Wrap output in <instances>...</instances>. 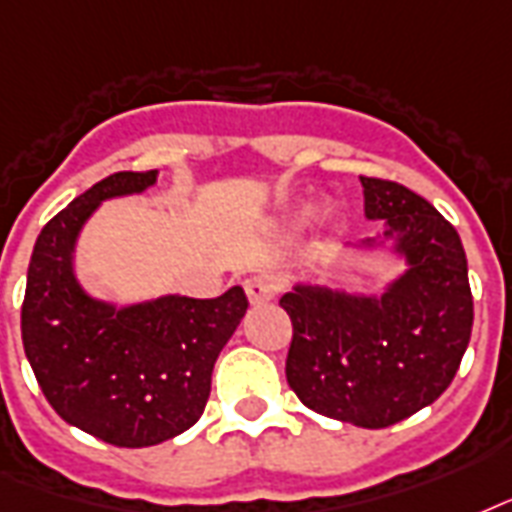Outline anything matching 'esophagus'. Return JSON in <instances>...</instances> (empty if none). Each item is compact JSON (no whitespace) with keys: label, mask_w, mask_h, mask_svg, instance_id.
<instances>
[{"label":"esophagus","mask_w":512,"mask_h":512,"mask_svg":"<svg viewBox=\"0 0 512 512\" xmlns=\"http://www.w3.org/2000/svg\"><path fill=\"white\" fill-rule=\"evenodd\" d=\"M245 296L251 304H267L275 299V280L267 275H253L245 280Z\"/></svg>","instance_id":"34e87169"}]
</instances>
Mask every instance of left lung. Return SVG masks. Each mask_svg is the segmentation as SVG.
<instances>
[{
  "mask_svg": "<svg viewBox=\"0 0 512 512\" xmlns=\"http://www.w3.org/2000/svg\"><path fill=\"white\" fill-rule=\"evenodd\" d=\"M376 237L347 243L403 269L382 293L296 283L280 299L293 323L285 376L323 417L379 430L443 395L470 342L473 296L457 229L406 186L360 176Z\"/></svg>",
  "mask_w": 512,
  "mask_h": 512,
  "instance_id": "left-lung-1",
  "label": "left lung"
}]
</instances>
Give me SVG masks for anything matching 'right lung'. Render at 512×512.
Returning <instances> with one entry per match:
<instances>
[{
  "label": "right lung",
  "mask_w": 512,
  "mask_h": 512,
  "mask_svg": "<svg viewBox=\"0 0 512 512\" xmlns=\"http://www.w3.org/2000/svg\"><path fill=\"white\" fill-rule=\"evenodd\" d=\"M154 184L157 170L114 173L47 221L21 310L23 350L47 403L63 422L122 449L170 441L202 417L216 358L248 310L240 285L219 299L162 293L117 304L79 283L74 253L90 216Z\"/></svg>",
  "instance_id": "obj_1"
}]
</instances>
